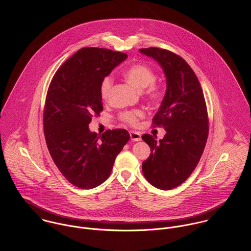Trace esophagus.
I'll return each mask as SVG.
<instances>
[{"label":"esophagus","instance_id":"esophagus-1","mask_svg":"<svg viewBox=\"0 0 251 251\" xmlns=\"http://www.w3.org/2000/svg\"><path fill=\"white\" fill-rule=\"evenodd\" d=\"M129 135H130V138H131L132 141L137 142V141H140V140H141V135H140V133L137 132V131L131 130V131H129Z\"/></svg>","mask_w":251,"mask_h":251}]
</instances>
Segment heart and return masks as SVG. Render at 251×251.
Masks as SVG:
<instances>
[{
	"instance_id": "b5f03b06",
	"label": "heart",
	"mask_w": 251,
	"mask_h": 251,
	"mask_svg": "<svg viewBox=\"0 0 251 251\" xmlns=\"http://www.w3.org/2000/svg\"><path fill=\"white\" fill-rule=\"evenodd\" d=\"M124 75L127 81L135 86L138 90L144 89V96L151 102H158L163 99L165 92L159 84L154 82L156 79V74L150 67L143 64H135L127 68L124 72ZM112 85V76L107 75L102 79L100 83V96L103 100H107ZM142 117L143 111L139 109L126 110L122 112L119 116L122 122L130 126H136L139 119Z\"/></svg>"
}]
</instances>
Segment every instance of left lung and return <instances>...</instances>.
Masks as SVG:
<instances>
[{"label":"left lung","instance_id":"1","mask_svg":"<svg viewBox=\"0 0 251 251\" xmlns=\"http://www.w3.org/2000/svg\"><path fill=\"white\" fill-rule=\"evenodd\" d=\"M163 69L167 89L152 126L166 130L156 142L150 134L142 139L151 148L142 163L144 177L153 186L169 190L181 184L197 166L209 134L207 105L196 74L179 55L162 48L139 50Z\"/></svg>","mask_w":251,"mask_h":251}]
</instances>
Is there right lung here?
<instances>
[{"instance_id":"1","label":"right lung","mask_w":251,"mask_h":251,"mask_svg":"<svg viewBox=\"0 0 251 251\" xmlns=\"http://www.w3.org/2000/svg\"><path fill=\"white\" fill-rule=\"evenodd\" d=\"M127 58L126 53L84 47L56 72L44 112L45 141L53 161L72 184L94 188L110 176L116 156L130 136L126 129L91 132L93 116L103 110L100 83Z\"/></svg>"}]
</instances>
